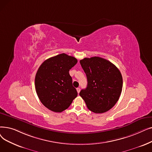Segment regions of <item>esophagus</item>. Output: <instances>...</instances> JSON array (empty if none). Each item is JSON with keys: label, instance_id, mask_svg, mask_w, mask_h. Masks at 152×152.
<instances>
[{"label": "esophagus", "instance_id": "obj_1", "mask_svg": "<svg viewBox=\"0 0 152 152\" xmlns=\"http://www.w3.org/2000/svg\"><path fill=\"white\" fill-rule=\"evenodd\" d=\"M76 90H77V93H80V88H76Z\"/></svg>", "mask_w": 152, "mask_h": 152}]
</instances>
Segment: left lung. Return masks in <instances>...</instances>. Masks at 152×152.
Masks as SVG:
<instances>
[{"label":"left lung","mask_w":152,"mask_h":152,"mask_svg":"<svg viewBox=\"0 0 152 152\" xmlns=\"http://www.w3.org/2000/svg\"><path fill=\"white\" fill-rule=\"evenodd\" d=\"M80 64L86 75L87 88L80 92L88 108L96 114L110 110L121 96L123 80L115 66L98 56L85 58Z\"/></svg>","instance_id":"1"}]
</instances>
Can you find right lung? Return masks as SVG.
<instances>
[{
    "mask_svg": "<svg viewBox=\"0 0 152 152\" xmlns=\"http://www.w3.org/2000/svg\"><path fill=\"white\" fill-rule=\"evenodd\" d=\"M77 62L75 57L62 53L47 59L39 67L35 80L36 92L41 102L50 110L61 113L77 97L69 73Z\"/></svg>",
    "mask_w": 152,
    "mask_h": 152,
    "instance_id": "1",
    "label": "right lung"
}]
</instances>
